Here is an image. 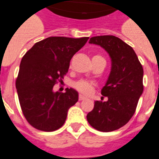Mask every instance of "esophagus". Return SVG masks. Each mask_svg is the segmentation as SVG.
Listing matches in <instances>:
<instances>
[{"instance_id":"1","label":"esophagus","mask_w":159,"mask_h":159,"mask_svg":"<svg viewBox=\"0 0 159 159\" xmlns=\"http://www.w3.org/2000/svg\"><path fill=\"white\" fill-rule=\"evenodd\" d=\"M87 99V97H85L84 96H82V95L80 94L79 95V101H83V100Z\"/></svg>"}]
</instances>
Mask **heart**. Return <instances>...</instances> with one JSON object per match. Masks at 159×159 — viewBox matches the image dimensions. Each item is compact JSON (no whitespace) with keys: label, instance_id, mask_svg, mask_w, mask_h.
<instances>
[{"label":"heart","instance_id":"heart-1","mask_svg":"<svg viewBox=\"0 0 159 159\" xmlns=\"http://www.w3.org/2000/svg\"><path fill=\"white\" fill-rule=\"evenodd\" d=\"M94 57H100V56H94ZM75 87L77 88L79 92L84 93V94L89 95L91 94L93 91V84L92 82H87V81H79V82H76Z\"/></svg>","mask_w":159,"mask_h":159}]
</instances>
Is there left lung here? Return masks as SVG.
I'll list each match as a JSON object with an SVG mask.
<instances>
[{
  "label": "left lung",
  "instance_id": "1",
  "mask_svg": "<svg viewBox=\"0 0 159 159\" xmlns=\"http://www.w3.org/2000/svg\"><path fill=\"white\" fill-rule=\"evenodd\" d=\"M89 43L101 46L108 53L111 69L102 89V95L108 100L96 101L87 120L97 130H116L128 123L135 112L143 91V67L132 47L116 36L92 37Z\"/></svg>",
  "mask_w": 159,
  "mask_h": 159
}]
</instances>
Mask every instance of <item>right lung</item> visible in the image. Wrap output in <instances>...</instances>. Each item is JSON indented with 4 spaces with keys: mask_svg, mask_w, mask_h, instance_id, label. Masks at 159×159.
Here are the masks:
<instances>
[{
    "mask_svg": "<svg viewBox=\"0 0 159 159\" xmlns=\"http://www.w3.org/2000/svg\"><path fill=\"white\" fill-rule=\"evenodd\" d=\"M49 37L36 43L21 59L16 89L24 116L37 129L54 131L63 125L67 111L78 101V92H54L57 80L68 71L72 56L88 40Z\"/></svg>",
    "mask_w": 159,
    "mask_h": 159,
    "instance_id": "1",
    "label": "right lung"
}]
</instances>
